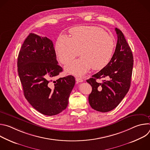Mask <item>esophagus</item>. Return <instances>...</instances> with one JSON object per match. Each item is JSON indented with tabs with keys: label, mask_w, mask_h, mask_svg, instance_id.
<instances>
[{
	"label": "esophagus",
	"mask_w": 150,
	"mask_h": 150,
	"mask_svg": "<svg viewBox=\"0 0 150 150\" xmlns=\"http://www.w3.org/2000/svg\"><path fill=\"white\" fill-rule=\"evenodd\" d=\"M75 79H76V81L78 82H83V79L82 78H81L76 77Z\"/></svg>",
	"instance_id": "1"
}]
</instances>
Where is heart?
Returning a JSON list of instances; mask_svg holds the SVG:
<instances>
[{
    "label": "heart",
    "mask_w": 150,
    "mask_h": 150,
    "mask_svg": "<svg viewBox=\"0 0 150 150\" xmlns=\"http://www.w3.org/2000/svg\"><path fill=\"white\" fill-rule=\"evenodd\" d=\"M70 33L72 37L60 35L56 40L55 50L59 61L65 65L79 56L80 51L82 56L68 64L67 72L81 76L91 67L100 70L108 65L115 45L112 37L94 26L74 27Z\"/></svg>",
    "instance_id": "obj_1"
}]
</instances>
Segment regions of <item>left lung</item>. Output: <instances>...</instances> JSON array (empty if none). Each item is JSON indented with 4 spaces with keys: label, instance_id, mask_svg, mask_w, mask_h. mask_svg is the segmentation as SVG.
I'll use <instances>...</instances> for the list:
<instances>
[{
    "label": "left lung",
    "instance_id": "left-lung-1",
    "mask_svg": "<svg viewBox=\"0 0 150 150\" xmlns=\"http://www.w3.org/2000/svg\"><path fill=\"white\" fill-rule=\"evenodd\" d=\"M117 41L115 53L109 63L101 71L87 80L92 87L88 97L91 108L100 112L112 110L119 105L131 86L134 65L132 50L122 32L115 28ZM106 77L102 83L97 79Z\"/></svg>",
    "mask_w": 150,
    "mask_h": 150
}]
</instances>
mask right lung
Here are the masks:
<instances>
[{"instance_id": "add662e5", "label": "right lung", "mask_w": 150, "mask_h": 150, "mask_svg": "<svg viewBox=\"0 0 150 150\" xmlns=\"http://www.w3.org/2000/svg\"><path fill=\"white\" fill-rule=\"evenodd\" d=\"M57 63L52 41L30 33L18 54V75L25 98L47 116L57 115L67 108L75 83L72 75L53 81L63 71Z\"/></svg>"}]
</instances>
